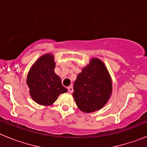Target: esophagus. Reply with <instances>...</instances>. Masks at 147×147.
Wrapping results in <instances>:
<instances>
[{
  "label": "esophagus",
  "instance_id": "esophagus-1",
  "mask_svg": "<svg viewBox=\"0 0 147 147\" xmlns=\"http://www.w3.org/2000/svg\"><path fill=\"white\" fill-rule=\"evenodd\" d=\"M67 90H68V91H69L70 93H72V92L74 91V89H73V87L72 86L67 87Z\"/></svg>",
  "mask_w": 147,
  "mask_h": 147
}]
</instances>
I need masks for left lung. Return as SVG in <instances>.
<instances>
[{
	"instance_id": "obj_1",
	"label": "left lung",
	"mask_w": 147,
	"mask_h": 147,
	"mask_svg": "<svg viewBox=\"0 0 147 147\" xmlns=\"http://www.w3.org/2000/svg\"><path fill=\"white\" fill-rule=\"evenodd\" d=\"M112 80L104 62L90 59L74 84L73 96L78 108L89 113L102 109L112 94Z\"/></svg>"
}]
</instances>
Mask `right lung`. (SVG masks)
<instances>
[{
  "instance_id": "right-lung-1",
  "label": "right lung",
  "mask_w": 147,
  "mask_h": 147,
  "mask_svg": "<svg viewBox=\"0 0 147 147\" xmlns=\"http://www.w3.org/2000/svg\"><path fill=\"white\" fill-rule=\"evenodd\" d=\"M55 65L54 56L46 54L40 57L28 71L26 83L30 96L40 105H51L61 93L67 91L54 72Z\"/></svg>"
}]
</instances>
